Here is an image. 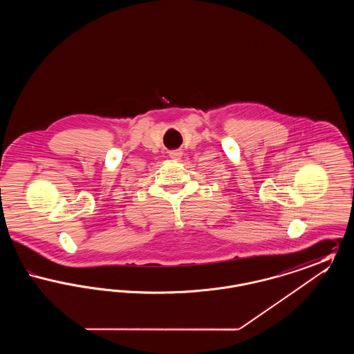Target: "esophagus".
Segmentation results:
<instances>
[{"instance_id": "esophagus-1", "label": "esophagus", "mask_w": 354, "mask_h": 354, "mask_svg": "<svg viewBox=\"0 0 354 354\" xmlns=\"http://www.w3.org/2000/svg\"><path fill=\"white\" fill-rule=\"evenodd\" d=\"M183 156V151L182 150H172L169 151V158L174 160H180Z\"/></svg>"}]
</instances>
